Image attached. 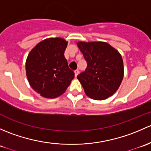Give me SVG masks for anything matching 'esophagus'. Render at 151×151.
I'll return each mask as SVG.
<instances>
[{
    "instance_id": "obj_1",
    "label": "esophagus",
    "mask_w": 151,
    "mask_h": 151,
    "mask_svg": "<svg viewBox=\"0 0 151 151\" xmlns=\"http://www.w3.org/2000/svg\"><path fill=\"white\" fill-rule=\"evenodd\" d=\"M79 73H80V71H79L78 69H77V70H75V71H74V74H75V77H77V75L79 74Z\"/></svg>"
}]
</instances>
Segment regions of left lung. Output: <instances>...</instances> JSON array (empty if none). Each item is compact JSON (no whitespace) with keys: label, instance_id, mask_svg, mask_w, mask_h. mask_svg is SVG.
Returning <instances> with one entry per match:
<instances>
[{"label":"left lung","instance_id":"left-lung-1","mask_svg":"<svg viewBox=\"0 0 151 151\" xmlns=\"http://www.w3.org/2000/svg\"><path fill=\"white\" fill-rule=\"evenodd\" d=\"M77 46L87 61L85 71L77 76L85 93L93 99H106L116 92L123 80L121 54L106 42H80Z\"/></svg>","mask_w":151,"mask_h":151}]
</instances>
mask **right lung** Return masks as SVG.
<instances>
[{
    "label": "right lung",
    "instance_id": "obj_1",
    "mask_svg": "<svg viewBox=\"0 0 151 151\" xmlns=\"http://www.w3.org/2000/svg\"><path fill=\"white\" fill-rule=\"evenodd\" d=\"M67 45L61 38H50L37 44L28 54L25 69L29 84L42 96H59L74 79V71L64 57Z\"/></svg>",
    "mask_w": 151,
    "mask_h": 151
}]
</instances>
